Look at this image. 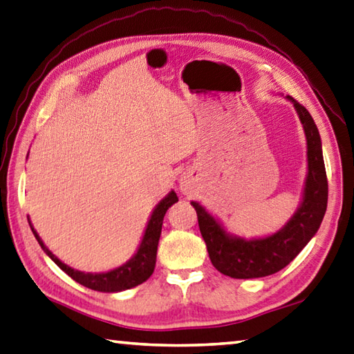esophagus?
<instances>
[{"label":"esophagus","instance_id":"esophagus-1","mask_svg":"<svg viewBox=\"0 0 354 354\" xmlns=\"http://www.w3.org/2000/svg\"><path fill=\"white\" fill-rule=\"evenodd\" d=\"M179 185H181V190L184 192V194H190V192H192V185H194V184H192V181H190V178H183L181 179V184H179Z\"/></svg>","mask_w":354,"mask_h":354}]
</instances>
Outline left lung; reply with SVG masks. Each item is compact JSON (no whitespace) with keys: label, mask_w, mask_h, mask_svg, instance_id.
<instances>
[{"label":"left lung","mask_w":354,"mask_h":354,"mask_svg":"<svg viewBox=\"0 0 354 354\" xmlns=\"http://www.w3.org/2000/svg\"><path fill=\"white\" fill-rule=\"evenodd\" d=\"M304 127L306 138L308 171L297 210L283 227L260 239H243L227 232L221 221L199 204L192 201L198 224L207 246L212 265L232 279H259L279 272L288 266L320 227L328 203L322 140L316 124L304 105L286 95Z\"/></svg>","instance_id":"8db88e82"}]
</instances>
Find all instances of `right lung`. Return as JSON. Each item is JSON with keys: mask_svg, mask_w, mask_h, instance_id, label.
Wrapping results in <instances>:
<instances>
[{"mask_svg": "<svg viewBox=\"0 0 354 354\" xmlns=\"http://www.w3.org/2000/svg\"><path fill=\"white\" fill-rule=\"evenodd\" d=\"M175 203H178V196L175 194V190H171L170 194L160 199V201L156 204V207L153 209L150 220L145 226L142 240H140L139 248L136 252H134V255L122 266L114 268L111 271H106V272H82L65 265V263L57 259V257L46 248V244L43 243L40 235L37 234V230L34 229V226H32L29 218L28 221L38 244H40L41 249L46 252V255L62 269V271H65L71 279L75 280L77 283L100 292H120V291H125V289H131L134 286L144 283L145 280L150 279L153 271H155L158 243H159L160 230H162V221H164L165 212L169 210V207H171Z\"/></svg>", "mask_w": 354, "mask_h": 354, "instance_id": "obj_1", "label": "right lung"}]
</instances>
